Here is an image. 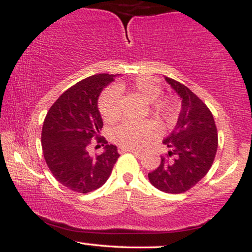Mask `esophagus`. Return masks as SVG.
Listing matches in <instances>:
<instances>
[{"mask_svg":"<svg viewBox=\"0 0 252 252\" xmlns=\"http://www.w3.org/2000/svg\"><path fill=\"white\" fill-rule=\"evenodd\" d=\"M118 153H120V154H123V153H132V154L135 155H141L140 150L131 149V148H118Z\"/></svg>","mask_w":252,"mask_h":252,"instance_id":"1","label":"esophagus"}]
</instances>
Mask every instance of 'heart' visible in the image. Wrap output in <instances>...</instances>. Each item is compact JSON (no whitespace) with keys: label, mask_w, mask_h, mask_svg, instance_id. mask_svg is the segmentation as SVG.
Returning <instances> with one entry per match:
<instances>
[{"label":"heart","mask_w":252,"mask_h":252,"mask_svg":"<svg viewBox=\"0 0 252 252\" xmlns=\"http://www.w3.org/2000/svg\"><path fill=\"white\" fill-rule=\"evenodd\" d=\"M124 91L134 92L147 102H152V112L160 122H167L175 114V104L170 98L158 97L162 89L154 80L138 77L130 83H117L114 88L104 90L98 99V110L105 122H115L120 118V94ZM156 131L153 121L121 123L112 130V141L122 148L140 149L152 140Z\"/></svg>","instance_id":"heart-1"}]
</instances>
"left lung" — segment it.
Returning a JSON list of instances; mask_svg holds the SVG:
<instances>
[{"label":"left lung","mask_w":252,"mask_h":252,"mask_svg":"<svg viewBox=\"0 0 252 252\" xmlns=\"http://www.w3.org/2000/svg\"><path fill=\"white\" fill-rule=\"evenodd\" d=\"M164 79L182 99L181 111L172 134L162 141L168 154L161 156L160 166L148 178L158 189L179 194L207 174L218 148V132L212 112L200 98L184 84Z\"/></svg>","instance_id":"8db88e82"}]
</instances>
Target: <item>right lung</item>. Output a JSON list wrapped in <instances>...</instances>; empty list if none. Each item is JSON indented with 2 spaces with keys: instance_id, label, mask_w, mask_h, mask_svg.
<instances>
[{
  "instance_id": "right-lung-1",
  "label": "right lung",
  "mask_w": 252,
  "mask_h": 252,
  "mask_svg": "<svg viewBox=\"0 0 252 252\" xmlns=\"http://www.w3.org/2000/svg\"><path fill=\"white\" fill-rule=\"evenodd\" d=\"M114 74H94L71 86L54 102L43 121L41 146L51 173L63 186L89 193L105 184L120 154L117 147L99 136L103 121L97 100ZM92 138L106 146L103 155L92 157Z\"/></svg>"
}]
</instances>
